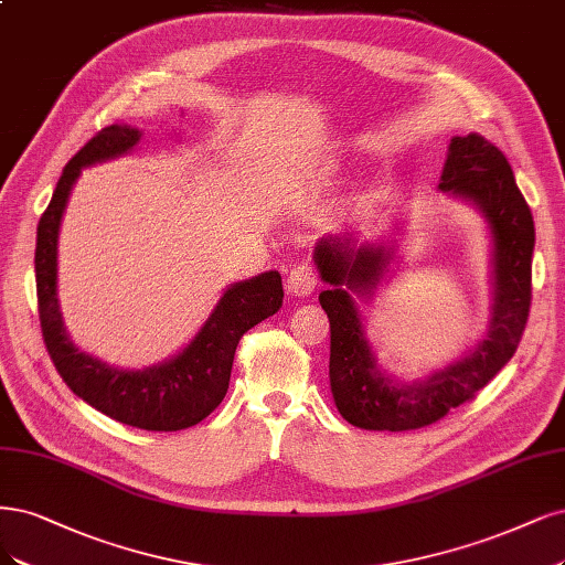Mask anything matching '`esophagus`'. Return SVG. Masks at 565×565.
Segmentation results:
<instances>
[{
  "instance_id": "1",
  "label": "esophagus",
  "mask_w": 565,
  "mask_h": 565,
  "mask_svg": "<svg viewBox=\"0 0 565 565\" xmlns=\"http://www.w3.org/2000/svg\"><path fill=\"white\" fill-rule=\"evenodd\" d=\"M318 287V274L310 264H299L289 270L287 291L291 297H308Z\"/></svg>"
}]
</instances>
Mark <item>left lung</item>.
<instances>
[{
	"instance_id": "left-lung-1",
	"label": "left lung",
	"mask_w": 565,
	"mask_h": 565,
	"mask_svg": "<svg viewBox=\"0 0 565 565\" xmlns=\"http://www.w3.org/2000/svg\"><path fill=\"white\" fill-rule=\"evenodd\" d=\"M439 191L472 205L491 241V318L468 355L418 381L387 374L366 337L362 308L395 262V241L360 243L353 233L320 238L313 252L320 303L332 329L329 385L339 414L362 430H416L479 393L512 360L531 308L535 226L504 153L477 132L451 138ZM399 231V226L395 228Z\"/></svg>"
}]
</instances>
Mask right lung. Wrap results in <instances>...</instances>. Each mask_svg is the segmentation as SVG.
<instances>
[{
    "label": "right lung",
    "instance_id": "obj_1",
    "mask_svg": "<svg viewBox=\"0 0 565 565\" xmlns=\"http://www.w3.org/2000/svg\"><path fill=\"white\" fill-rule=\"evenodd\" d=\"M142 140L126 124L103 128L65 166L53 199L36 226L34 274L39 322L57 374L105 416L153 433H174L210 416L228 391L233 355L241 337L282 306L278 270H266L224 289L217 306L178 355L145 369H121L97 360L70 339L57 301V236L70 193L84 168L119 159Z\"/></svg>",
    "mask_w": 565,
    "mask_h": 565
}]
</instances>
